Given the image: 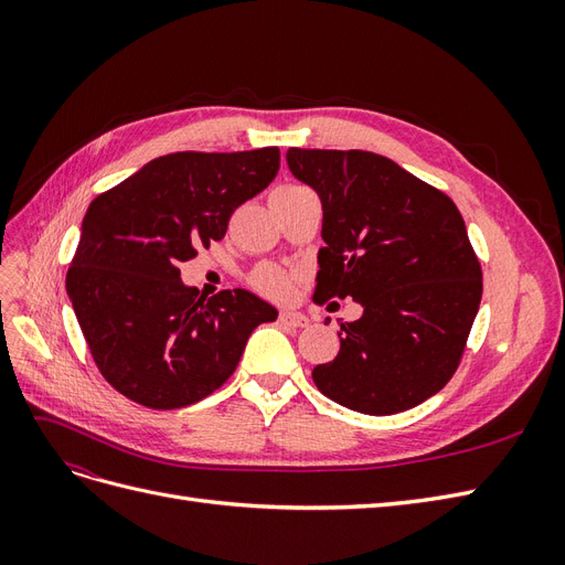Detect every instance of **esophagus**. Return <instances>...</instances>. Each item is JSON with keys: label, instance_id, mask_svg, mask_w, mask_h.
Wrapping results in <instances>:
<instances>
[{"label": "esophagus", "instance_id": "obj_1", "mask_svg": "<svg viewBox=\"0 0 565 565\" xmlns=\"http://www.w3.org/2000/svg\"><path fill=\"white\" fill-rule=\"evenodd\" d=\"M278 320L282 324H287V328H306V324H309V318H306L303 313H297V311H280Z\"/></svg>", "mask_w": 565, "mask_h": 565}]
</instances>
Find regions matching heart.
Segmentation results:
<instances>
[{
  "label": "heart",
  "instance_id": "obj_1",
  "mask_svg": "<svg viewBox=\"0 0 565 565\" xmlns=\"http://www.w3.org/2000/svg\"><path fill=\"white\" fill-rule=\"evenodd\" d=\"M309 188L301 185V183H280L276 191L270 193V200H282V198H289V195H299V193H306ZM249 285L256 289V292L264 295V297H270V299H282L287 297L289 292H292V285H295V276L289 273L287 268L278 266V264H259L254 266L252 273L247 276Z\"/></svg>",
  "mask_w": 565,
  "mask_h": 565
}]
</instances>
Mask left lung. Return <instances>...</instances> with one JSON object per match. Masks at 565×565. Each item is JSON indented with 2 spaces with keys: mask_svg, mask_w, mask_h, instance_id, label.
<instances>
[{
  "mask_svg": "<svg viewBox=\"0 0 565 565\" xmlns=\"http://www.w3.org/2000/svg\"><path fill=\"white\" fill-rule=\"evenodd\" d=\"M287 164L322 202L313 299L363 306L339 322L341 349L313 367L316 386L377 417L431 398L459 367L483 295L455 202L377 152L289 148Z\"/></svg>",
  "mask_w": 565,
  "mask_h": 565,
  "instance_id": "8db88e82",
  "label": "left lung"
}]
</instances>
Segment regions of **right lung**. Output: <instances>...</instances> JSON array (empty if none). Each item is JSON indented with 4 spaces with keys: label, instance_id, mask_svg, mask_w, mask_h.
Returning a JSON list of instances; mask_svg holds the SVG:
<instances>
[{
    "label": "right lung",
    "instance_id": "add662e5",
    "mask_svg": "<svg viewBox=\"0 0 565 565\" xmlns=\"http://www.w3.org/2000/svg\"><path fill=\"white\" fill-rule=\"evenodd\" d=\"M278 169L276 146L183 150L89 204L65 287L98 372L129 401L174 409L207 398L235 372L254 328L276 320L247 289L200 297L181 282V264L221 241L233 212Z\"/></svg>",
    "mask_w": 565,
    "mask_h": 565
}]
</instances>
